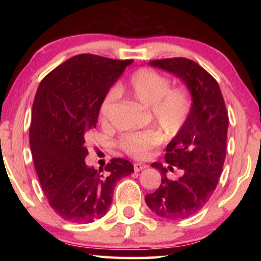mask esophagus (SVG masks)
I'll return each mask as SVG.
<instances>
[{"instance_id": "1", "label": "esophagus", "mask_w": 261, "mask_h": 261, "mask_svg": "<svg viewBox=\"0 0 261 261\" xmlns=\"http://www.w3.org/2000/svg\"><path fill=\"white\" fill-rule=\"evenodd\" d=\"M134 168H135V171H137V173H138V171H140V170L146 169L147 166L146 165H143V163H135Z\"/></svg>"}]
</instances>
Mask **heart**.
<instances>
[{
    "mask_svg": "<svg viewBox=\"0 0 261 261\" xmlns=\"http://www.w3.org/2000/svg\"><path fill=\"white\" fill-rule=\"evenodd\" d=\"M120 91L129 92L141 105L151 108L153 122L167 138H171L182 130L191 112L192 98L189 91L184 87H170L169 79L152 69L137 70L125 85L120 86ZM117 96L118 91L112 88L101 101L99 120L103 124L109 120ZM161 140L160 134L155 131H140L123 135L118 144L129 155L144 159Z\"/></svg>",
    "mask_w": 261,
    "mask_h": 261,
    "instance_id": "obj_1",
    "label": "heart"
}]
</instances>
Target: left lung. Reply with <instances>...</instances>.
Returning a JSON list of instances; mask_svg holds the SVG:
<instances>
[{
    "label": "left lung",
    "instance_id": "8db88e82",
    "mask_svg": "<svg viewBox=\"0 0 261 261\" xmlns=\"http://www.w3.org/2000/svg\"><path fill=\"white\" fill-rule=\"evenodd\" d=\"M180 79L192 98L191 112L177 135L167 145L166 161L184 175L166 178L167 168L153 162L161 173V184L145 201L154 214L168 220L189 218L199 212L213 194L226 159L228 114L219 84L196 62L176 57L148 63Z\"/></svg>",
    "mask_w": 261,
    "mask_h": 261
}]
</instances>
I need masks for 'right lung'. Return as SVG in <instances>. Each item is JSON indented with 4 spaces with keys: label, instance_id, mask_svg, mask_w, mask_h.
I'll list each match as a JSON object with an SVG mask.
<instances>
[{
    "label": "right lung",
    "instance_id": "1",
    "mask_svg": "<svg viewBox=\"0 0 261 261\" xmlns=\"http://www.w3.org/2000/svg\"><path fill=\"white\" fill-rule=\"evenodd\" d=\"M132 62L77 55L48 73L38 87L31 152L43 192L62 219L91 223L102 218L117 180L134 173L124 159H112L99 170L85 162V140L95 129L101 101Z\"/></svg>",
    "mask_w": 261,
    "mask_h": 261
}]
</instances>
